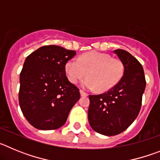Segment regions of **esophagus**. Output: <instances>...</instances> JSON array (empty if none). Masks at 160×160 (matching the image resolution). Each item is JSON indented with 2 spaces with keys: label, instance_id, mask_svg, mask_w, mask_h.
Segmentation results:
<instances>
[{
  "label": "esophagus",
  "instance_id": "1",
  "mask_svg": "<svg viewBox=\"0 0 160 160\" xmlns=\"http://www.w3.org/2000/svg\"><path fill=\"white\" fill-rule=\"evenodd\" d=\"M80 94H81L82 97H87V96L88 95L87 93H85L84 91H82V90H80Z\"/></svg>",
  "mask_w": 160,
  "mask_h": 160
}]
</instances>
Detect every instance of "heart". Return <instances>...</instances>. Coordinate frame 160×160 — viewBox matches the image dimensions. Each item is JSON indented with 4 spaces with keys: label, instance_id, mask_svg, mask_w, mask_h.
Wrapping results in <instances>:
<instances>
[{
    "label": "heart",
    "instance_id": "b5f03b06",
    "mask_svg": "<svg viewBox=\"0 0 160 160\" xmlns=\"http://www.w3.org/2000/svg\"><path fill=\"white\" fill-rule=\"evenodd\" d=\"M66 72L69 81L75 84L87 75L81 83L85 89L96 88L105 92L114 87L122 78L123 66L118 59L98 51L86 53L78 58L69 60L66 64Z\"/></svg>",
    "mask_w": 160,
    "mask_h": 160
}]
</instances>
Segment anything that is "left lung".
<instances>
[{
    "instance_id": "obj_1",
    "label": "left lung",
    "mask_w": 160,
    "mask_h": 160,
    "mask_svg": "<svg viewBox=\"0 0 160 160\" xmlns=\"http://www.w3.org/2000/svg\"><path fill=\"white\" fill-rule=\"evenodd\" d=\"M124 68L123 76L106 93L90 95L88 120L94 131L107 136L122 133L138 116L146 87L140 62L123 49L114 50Z\"/></svg>"
}]
</instances>
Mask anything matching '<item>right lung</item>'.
<instances>
[{
    "instance_id": "right-lung-1",
    "label": "right lung",
    "mask_w": 160,
    "mask_h": 160,
    "mask_svg": "<svg viewBox=\"0 0 160 160\" xmlns=\"http://www.w3.org/2000/svg\"><path fill=\"white\" fill-rule=\"evenodd\" d=\"M76 55L58 46L40 47L25 60L20 74L19 104L35 128L55 130L66 122L80 98L78 87L66 75V64Z\"/></svg>"
}]
</instances>
